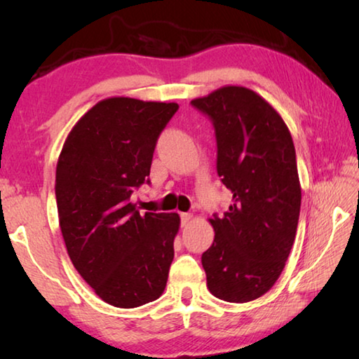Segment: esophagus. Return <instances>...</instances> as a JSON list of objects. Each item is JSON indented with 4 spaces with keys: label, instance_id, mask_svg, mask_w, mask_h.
<instances>
[{
    "label": "esophagus",
    "instance_id": "34e87169",
    "mask_svg": "<svg viewBox=\"0 0 359 359\" xmlns=\"http://www.w3.org/2000/svg\"><path fill=\"white\" fill-rule=\"evenodd\" d=\"M180 218H182V224L187 226V224L193 220V214H182Z\"/></svg>",
    "mask_w": 359,
    "mask_h": 359
}]
</instances>
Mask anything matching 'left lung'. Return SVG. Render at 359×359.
<instances>
[{"instance_id": "1", "label": "left lung", "mask_w": 359, "mask_h": 359, "mask_svg": "<svg viewBox=\"0 0 359 359\" xmlns=\"http://www.w3.org/2000/svg\"><path fill=\"white\" fill-rule=\"evenodd\" d=\"M191 104L214 121L217 172L233 193L209 218L214 244L203 253L208 288L218 299L248 302L280 277L296 238L301 184L288 126L263 96L226 85Z\"/></svg>"}]
</instances>
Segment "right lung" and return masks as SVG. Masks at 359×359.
Listing matches in <instances>:
<instances>
[{
	"label": "right lung",
	"mask_w": 359,
	"mask_h": 359,
	"mask_svg": "<svg viewBox=\"0 0 359 359\" xmlns=\"http://www.w3.org/2000/svg\"><path fill=\"white\" fill-rule=\"evenodd\" d=\"M175 102L106 98L72 126L58 156V222L72 264L102 301L133 309L158 299L174 259L179 214H139L131 194L147 182Z\"/></svg>",
	"instance_id": "1"
}]
</instances>
